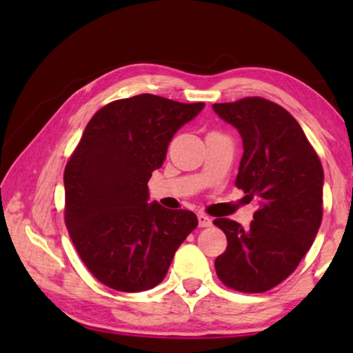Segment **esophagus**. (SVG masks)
I'll use <instances>...</instances> for the list:
<instances>
[{
    "label": "esophagus",
    "instance_id": "obj_1",
    "mask_svg": "<svg viewBox=\"0 0 353 353\" xmlns=\"http://www.w3.org/2000/svg\"><path fill=\"white\" fill-rule=\"evenodd\" d=\"M198 221H199V227H208L212 225V218L205 213H199L198 214Z\"/></svg>",
    "mask_w": 353,
    "mask_h": 353
}]
</instances>
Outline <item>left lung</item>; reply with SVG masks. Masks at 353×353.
Masks as SVG:
<instances>
[{
    "instance_id": "1",
    "label": "left lung",
    "mask_w": 353,
    "mask_h": 353,
    "mask_svg": "<svg viewBox=\"0 0 353 353\" xmlns=\"http://www.w3.org/2000/svg\"><path fill=\"white\" fill-rule=\"evenodd\" d=\"M243 139L235 185L260 208L244 230L236 221H213L227 236L214 260L221 282L241 292H265L294 272L322 221L324 170L288 110L259 97L213 104Z\"/></svg>"
}]
</instances>
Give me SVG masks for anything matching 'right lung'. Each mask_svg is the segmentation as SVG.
I'll return each mask as SVG.
<instances>
[{"instance_id":"add662e5","label":"right lung","mask_w":353,"mask_h":353,"mask_svg":"<svg viewBox=\"0 0 353 353\" xmlns=\"http://www.w3.org/2000/svg\"><path fill=\"white\" fill-rule=\"evenodd\" d=\"M202 109L143 93L104 105L83 130L63 172L65 224L83 265L109 288L157 286L198 227L193 212L148 204V181Z\"/></svg>"}]
</instances>
